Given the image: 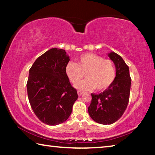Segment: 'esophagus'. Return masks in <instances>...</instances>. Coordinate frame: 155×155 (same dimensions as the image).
<instances>
[{
	"instance_id": "obj_1",
	"label": "esophagus",
	"mask_w": 155,
	"mask_h": 155,
	"mask_svg": "<svg viewBox=\"0 0 155 155\" xmlns=\"http://www.w3.org/2000/svg\"><path fill=\"white\" fill-rule=\"evenodd\" d=\"M77 93H78V96H81V95H82V94L84 93V91H81V90H78Z\"/></svg>"
}]
</instances>
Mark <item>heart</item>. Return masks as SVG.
Wrapping results in <instances>:
<instances>
[{
    "label": "heart",
    "instance_id": "obj_1",
    "mask_svg": "<svg viewBox=\"0 0 155 155\" xmlns=\"http://www.w3.org/2000/svg\"><path fill=\"white\" fill-rule=\"evenodd\" d=\"M65 72L73 84H77L85 76V80L76 87L81 90H103L109 87L115 77L114 62L95 54H85L77 59V63L70 61L65 67Z\"/></svg>",
    "mask_w": 155,
    "mask_h": 155
}]
</instances>
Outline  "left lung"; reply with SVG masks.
Returning a JSON list of instances; mask_svg holds the SVG:
<instances>
[{"label": "left lung", "instance_id": "obj_1", "mask_svg": "<svg viewBox=\"0 0 155 155\" xmlns=\"http://www.w3.org/2000/svg\"><path fill=\"white\" fill-rule=\"evenodd\" d=\"M114 61L116 76L109 87L101 94H91L88 112L91 119L102 124H111L124 114L129 101L131 78L128 66L114 52L109 54Z\"/></svg>", "mask_w": 155, "mask_h": 155}]
</instances>
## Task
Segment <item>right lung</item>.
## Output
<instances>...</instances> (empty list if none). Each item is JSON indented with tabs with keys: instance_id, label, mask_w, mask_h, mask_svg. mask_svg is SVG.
<instances>
[{
	"instance_id": "add662e5",
	"label": "right lung",
	"mask_w": 155,
	"mask_h": 155,
	"mask_svg": "<svg viewBox=\"0 0 155 155\" xmlns=\"http://www.w3.org/2000/svg\"><path fill=\"white\" fill-rule=\"evenodd\" d=\"M69 61L65 50L54 48L39 57L29 70L28 101L34 114L46 124L65 122L78 98L77 91L65 72Z\"/></svg>"
}]
</instances>
